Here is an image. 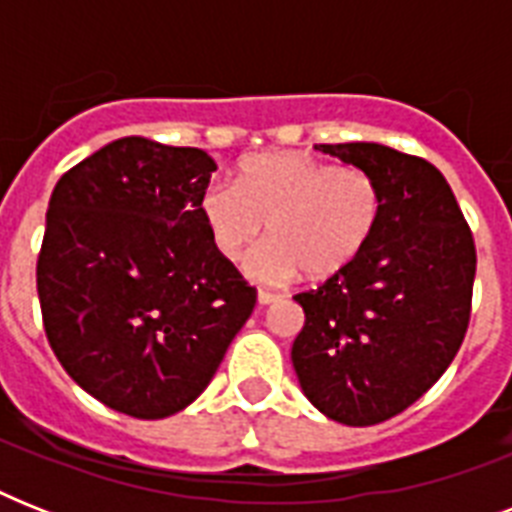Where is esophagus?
Here are the masks:
<instances>
[{
  "label": "esophagus",
  "mask_w": 512,
  "mask_h": 512,
  "mask_svg": "<svg viewBox=\"0 0 512 512\" xmlns=\"http://www.w3.org/2000/svg\"><path fill=\"white\" fill-rule=\"evenodd\" d=\"M276 300H281V295H276V292H268V289H260V292H257V303L260 305H271L276 303Z\"/></svg>",
  "instance_id": "obj_1"
}]
</instances>
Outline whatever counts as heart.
<instances>
[{
	"mask_svg": "<svg viewBox=\"0 0 512 512\" xmlns=\"http://www.w3.org/2000/svg\"><path fill=\"white\" fill-rule=\"evenodd\" d=\"M209 244L239 265L265 233L271 241L249 260L263 284L332 279L356 263L382 223L385 193L361 167H337L303 151H265L241 159L233 185H209L199 196Z\"/></svg>",
	"mask_w": 512,
	"mask_h": 512,
	"instance_id": "heart-1",
	"label": "heart"
}]
</instances>
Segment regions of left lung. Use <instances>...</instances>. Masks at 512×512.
I'll use <instances>...</instances> for the list:
<instances>
[{"instance_id": "8db88e82", "label": "left lung", "mask_w": 512, "mask_h": 512, "mask_svg": "<svg viewBox=\"0 0 512 512\" xmlns=\"http://www.w3.org/2000/svg\"><path fill=\"white\" fill-rule=\"evenodd\" d=\"M372 172L382 223L356 263L295 295L305 324L292 345L297 380L319 412L364 428L433 388L470 324L476 241L446 177L380 143L316 146Z\"/></svg>"}]
</instances>
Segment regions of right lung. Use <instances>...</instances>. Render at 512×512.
Listing matches in <instances>:
<instances>
[{
	"instance_id": "obj_1",
	"label": "right lung",
	"mask_w": 512,
	"mask_h": 512,
	"mask_svg": "<svg viewBox=\"0 0 512 512\" xmlns=\"http://www.w3.org/2000/svg\"><path fill=\"white\" fill-rule=\"evenodd\" d=\"M201 148L108 143L60 177L36 260L44 335L108 409L162 420L199 398L257 303L199 217Z\"/></svg>"
}]
</instances>
